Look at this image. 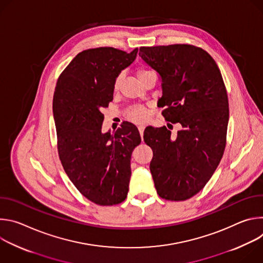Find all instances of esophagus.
I'll return each mask as SVG.
<instances>
[{
	"mask_svg": "<svg viewBox=\"0 0 263 263\" xmlns=\"http://www.w3.org/2000/svg\"><path fill=\"white\" fill-rule=\"evenodd\" d=\"M137 128H138V131H139V133H140V136L142 137V136H143V130H144V126H143V125H139Z\"/></svg>",
	"mask_w": 263,
	"mask_h": 263,
	"instance_id": "esophagus-1",
	"label": "esophagus"
}]
</instances>
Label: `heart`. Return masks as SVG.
<instances>
[{"label": "heart", "instance_id": "b5f03b06", "mask_svg": "<svg viewBox=\"0 0 263 263\" xmlns=\"http://www.w3.org/2000/svg\"><path fill=\"white\" fill-rule=\"evenodd\" d=\"M148 71H151V70L143 69V68L139 69V70L137 71L138 78L141 77V76H143V74L147 73ZM121 81H122V76L120 74V76H118L117 79H116V81H115V89H116V90L119 89V87H120V85H121ZM126 115H127V118H128L130 121H132V122H134V123H142V122H144V121L147 119V117H148V111H147V109H146L145 107H143V106H134V107L130 108V109L127 111Z\"/></svg>", "mask_w": 263, "mask_h": 263}]
</instances>
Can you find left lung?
<instances>
[{
    "instance_id": "obj_1",
    "label": "left lung",
    "mask_w": 263,
    "mask_h": 263,
    "mask_svg": "<svg viewBox=\"0 0 263 263\" xmlns=\"http://www.w3.org/2000/svg\"><path fill=\"white\" fill-rule=\"evenodd\" d=\"M139 56L161 78L160 107L166 121L181 125L176 135L149 126L144 142L152 147L149 163L162 199L185 201L210 180L226 146L229 102L220 70L203 49L192 45L141 47Z\"/></svg>"
}]
</instances>
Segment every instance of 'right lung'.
<instances>
[{
    "label": "right lung",
    "mask_w": 263,
    "mask_h": 263,
    "mask_svg": "<svg viewBox=\"0 0 263 263\" xmlns=\"http://www.w3.org/2000/svg\"><path fill=\"white\" fill-rule=\"evenodd\" d=\"M102 47L79 53L58 78L53 116L61 164L76 189L89 201L112 206L125 201L131 177L130 160L141 141L137 128L123 123L103 133V108L114 100L115 81L136 58Z\"/></svg>",
    "instance_id": "add662e5"
}]
</instances>
